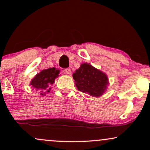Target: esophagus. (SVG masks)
Instances as JSON below:
<instances>
[{
    "mask_svg": "<svg viewBox=\"0 0 150 150\" xmlns=\"http://www.w3.org/2000/svg\"><path fill=\"white\" fill-rule=\"evenodd\" d=\"M65 72L67 74H68V75H71L72 72H71V70L70 69V68H65Z\"/></svg>",
    "mask_w": 150,
    "mask_h": 150,
    "instance_id": "34e87169",
    "label": "esophagus"
}]
</instances>
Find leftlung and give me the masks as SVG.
Listing matches in <instances>:
<instances>
[{
    "label": "left lung",
    "instance_id": "8db88e82",
    "mask_svg": "<svg viewBox=\"0 0 150 150\" xmlns=\"http://www.w3.org/2000/svg\"><path fill=\"white\" fill-rule=\"evenodd\" d=\"M73 77L79 91L95 97L102 95L108 84L106 74L86 63L75 70Z\"/></svg>",
    "mask_w": 150,
    "mask_h": 150
}]
</instances>
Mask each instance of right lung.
<instances>
[{
	"label": "right lung",
	"instance_id": "add662e5",
	"mask_svg": "<svg viewBox=\"0 0 150 150\" xmlns=\"http://www.w3.org/2000/svg\"><path fill=\"white\" fill-rule=\"evenodd\" d=\"M59 73L60 70L56 68H50L49 69L43 70L32 79L30 85L37 90H44L46 92H49L51 89L50 87L54 83L55 79L58 77ZM41 92V95H46V92L43 93L42 91Z\"/></svg>",
	"mask_w": 150,
	"mask_h": 150
}]
</instances>
